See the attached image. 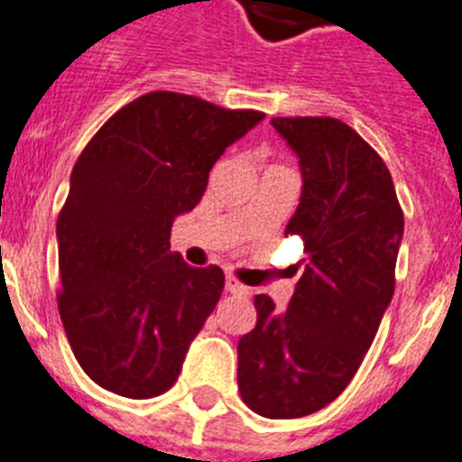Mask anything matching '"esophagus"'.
<instances>
[{
	"mask_svg": "<svg viewBox=\"0 0 462 462\" xmlns=\"http://www.w3.org/2000/svg\"><path fill=\"white\" fill-rule=\"evenodd\" d=\"M226 291L232 292V295H248V288L244 283H239L235 276H227L226 279Z\"/></svg>",
	"mask_w": 462,
	"mask_h": 462,
	"instance_id": "obj_1",
	"label": "esophagus"
}]
</instances>
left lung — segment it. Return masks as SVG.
Masks as SVG:
<instances>
[{"label": "left lung", "instance_id": "obj_1", "mask_svg": "<svg viewBox=\"0 0 462 462\" xmlns=\"http://www.w3.org/2000/svg\"><path fill=\"white\" fill-rule=\"evenodd\" d=\"M272 125L300 158L302 199L286 236H302L307 263L286 309L255 295L236 383L255 414L300 419L342 395L374 342L395 291L404 214L386 162L346 123L291 116Z\"/></svg>", "mask_w": 462, "mask_h": 462}]
</instances>
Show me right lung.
<instances>
[{"mask_svg": "<svg viewBox=\"0 0 462 462\" xmlns=\"http://www.w3.org/2000/svg\"><path fill=\"white\" fill-rule=\"evenodd\" d=\"M263 118L146 92L76 160L58 216V309L76 360L106 391L148 400L179 379L226 274L171 254V220L202 199L216 160Z\"/></svg>", "mask_w": 462, "mask_h": 462, "instance_id": "1", "label": "right lung"}]
</instances>
